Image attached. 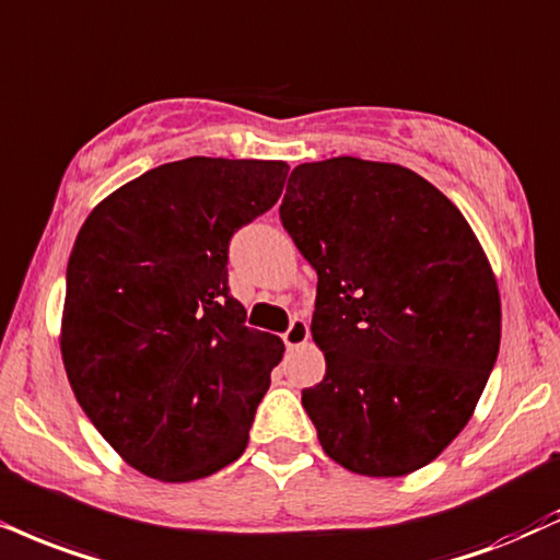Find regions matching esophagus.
Listing matches in <instances>:
<instances>
[{
  "instance_id": "obj_1",
  "label": "esophagus",
  "mask_w": 560,
  "mask_h": 560,
  "mask_svg": "<svg viewBox=\"0 0 560 560\" xmlns=\"http://www.w3.org/2000/svg\"><path fill=\"white\" fill-rule=\"evenodd\" d=\"M310 339V328H307V320L302 318H294L289 323V328L284 331V345L287 349H300L305 341Z\"/></svg>"
}]
</instances>
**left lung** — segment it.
Wrapping results in <instances>:
<instances>
[{"instance_id":"obj_1","label":"left lung","mask_w":560,"mask_h":560,"mask_svg":"<svg viewBox=\"0 0 560 560\" xmlns=\"http://www.w3.org/2000/svg\"><path fill=\"white\" fill-rule=\"evenodd\" d=\"M281 224L318 273L302 390L323 451L349 472L401 477L462 433L501 347V298L459 208L412 170L352 156L300 164Z\"/></svg>"}]
</instances>
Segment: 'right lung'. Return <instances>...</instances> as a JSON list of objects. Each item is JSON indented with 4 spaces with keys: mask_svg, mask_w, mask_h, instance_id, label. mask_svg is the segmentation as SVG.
Returning a JSON list of instances; mask_svg holds the SVG:
<instances>
[{
    "mask_svg": "<svg viewBox=\"0 0 560 560\" xmlns=\"http://www.w3.org/2000/svg\"><path fill=\"white\" fill-rule=\"evenodd\" d=\"M284 161L161 164L114 190L67 262L62 360L88 420L130 467L190 482L240 459L281 362L229 294V240L284 190Z\"/></svg>",
    "mask_w": 560,
    "mask_h": 560,
    "instance_id": "right-lung-1",
    "label": "right lung"
}]
</instances>
